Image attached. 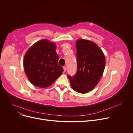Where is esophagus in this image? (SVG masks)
Masks as SVG:
<instances>
[{"label": "esophagus", "mask_w": 133, "mask_h": 133, "mask_svg": "<svg viewBox=\"0 0 133 133\" xmlns=\"http://www.w3.org/2000/svg\"><path fill=\"white\" fill-rule=\"evenodd\" d=\"M64 71L65 72H66V67H64Z\"/></svg>", "instance_id": "obj_1"}]
</instances>
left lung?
<instances>
[{"mask_svg":"<svg viewBox=\"0 0 133 133\" xmlns=\"http://www.w3.org/2000/svg\"><path fill=\"white\" fill-rule=\"evenodd\" d=\"M77 72L68 75L72 89L85 94L95 88L103 75L106 61L100 47L94 42L85 39L76 41Z\"/></svg>","mask_w":133,"mask_h":133,"instance_id":"1","label":"left lung"}]
</instances>
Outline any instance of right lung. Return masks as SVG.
Masks as SVG:
<instances>
[{"instance_id": "obj_1", "label": "right lung", "mask_w": 133, "mask_h": 133, "mask_svg": "<svg viewBox=\"0 0 133 133\" xmlns=\"http://www.w3.org/2000/svg\"><path fill=\"white\" fill-rule=\"evenodd\" d=\"M56 46L47 39L34 44L24 56V71L29 81L40 88L50 86L62 74L64 69L58 62Z\"/></svg>"}]
</instances>
